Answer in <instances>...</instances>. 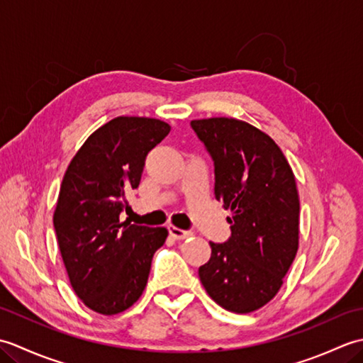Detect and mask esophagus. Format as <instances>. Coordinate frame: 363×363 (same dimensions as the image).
<instances>
[{"mask_svg":"<svg viewBox=\"0 0 363 363\" xmlns=\"http://www.w3.org/2000/svg\"><path fill=\"white\" fill-rule=\"evenodd\" d=\"M168 233H169V235H172L173 238H176V240H184V238H189V237L194 235V233H191V230H184V229H179V228L173 226V225L168 226Z\"/></svg>","mask_w":363,"mask_h":363,"instance_id":"34e87169","label":"esophagus"}]
</instances>
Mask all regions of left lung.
Masks as SVG:
<instances>
[{
  "instance_id": "8db88e82",
  "label": "left lung",
  "mask_w": 363,
  "mask_h": 363,
  "mask_svg": "<svg viewBox=\"0 0 363 363\" xmlns=\"http://www.w3.org/2000/svg\"><path fill=\"white\" fill-rule=\"evenodd\" d=\"M191 128L213 159V194L233 230L226 243L211 242L199 279L223 309L251 313L277 295L298 252L295 174L273 138L250 123L213 117Z\"/></svg>"
}]
</instances>
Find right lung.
I'll use <instances>...</instances> for the list:
<instances>
[{
    "instance_id": "add662e5",
    "label": "right lung",
    "mask_w": 363,
    "mask_h": 363,
    "mask_svg": "<svg viewBox=\"0 0 363 363\" xmlns=\"http://www.w3.org/2000/svg\"><path fill=\"white\" fill-rule=\"evenodd\" d=\"M172 126L148 117H117L98 128L64 174L54 229L76 295L89 309L117 315L137 303L165 228L120 221L126 194L137 189L145 157Z\"/></svg>"
}]
</instances>
